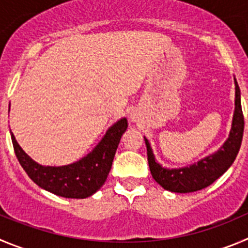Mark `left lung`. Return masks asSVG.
<instances>
[{"mask_svg":"<svg viewBox=\"0 0 248 248\" xmlns=\"http://www.w3.org/2000/svg\"><path fill=\"white\" fill-rule=\"evenodd\" d=\"M244 115L241 108V93L235 79V111L231 131L226 142L214 154L201 159L197 163L180 169H166L156 163L149 140L144 137L147 145L148 163L153 179L163 188L176 193H189L205 188L223 175L237 156L244 136Z\"/></svg>","mask_w":248,"mask_h":248,"instance_id":"8db88e82","label":"left lung"}]
</instances>
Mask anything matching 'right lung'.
<instances>
[{
	"label": "right lung",
	"mask_w": 248,
	"mask_h": 248,
	"mask_svg": "<svg viewBox=\"0 0 248 248\" xmlns=\"http://www.w3.org/2000/svg\"><path fill=\"white\" fill-rule=\"evenodd\" d=\"M127 126L124 117L108 129L103 140L87 156L64 166L40 165L20 148L12 132L11 138L18 161L39 187L64 198H87L105 184Z\"/></svg>",
	"instance_id": "obj_1"
}]
</instances>
